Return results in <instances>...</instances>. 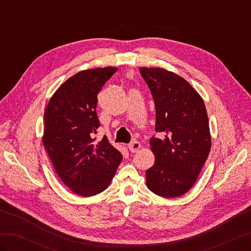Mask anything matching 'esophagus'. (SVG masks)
I'll return each instance as SVG.
<instances>
[{
	"label": "esophagus",
	"mask_w": 251,
	"mask_h": 251,
	"mask_svg": "<svg viewBox=\"0 0 251 251\" xmlns=\"http://www.w3.org/2000/svg\"><path fill=\"white\" fill-rule=\"evenodd\" d=\"M140 148H141L140 142L139 141H136V140L132 141L131 143H128V146H127V149L130 150L132 153H135V151H137Z\"/></svg>",
	"instance_id": "obj_1"
}]
</instances>
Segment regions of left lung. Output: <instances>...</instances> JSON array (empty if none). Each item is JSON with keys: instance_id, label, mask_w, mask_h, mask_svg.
Returning <instances> with one entry per match:
<instances>
[{"instance_id": "obj_1", "label": "left lung", "mask_w": 251, "mask_h": 251, "mask_svg": "<svg viewBox=\"0 0 251 251\" xmlns=\"http://www.w3.org/2000/svg\"><path fill=\"white\" fill-rule=\"evenodd\" d=\"M156 109L151 150L155 163L146 173L154 194L175 198L195 184L210 151L211 140L205 104L198 92L179 75L161 68H140Z\"/></svg>"}]
</instances>
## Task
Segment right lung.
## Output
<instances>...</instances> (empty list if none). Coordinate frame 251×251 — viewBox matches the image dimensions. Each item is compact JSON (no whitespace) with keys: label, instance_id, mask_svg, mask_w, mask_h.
<instances>
[{"label":"right lung","instance_id":"add662e5","mask_svg":"<svg viewBox=\"0 0 251 251\" xmlns=\"http://www.w3.org/2000/svg\"><path fill=\"white\" fill-rule=\"evenodd\" d=\"M117 68L80 71L53 94L44 114L43 143L58 177L82 197L94 196L109 186L123 155L94 134L100 126L97 95Z\"/></svg>","mask_w":251,"mask_h":251}]
</instances>
